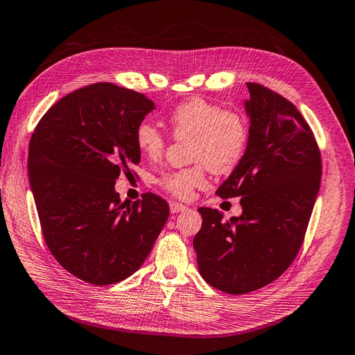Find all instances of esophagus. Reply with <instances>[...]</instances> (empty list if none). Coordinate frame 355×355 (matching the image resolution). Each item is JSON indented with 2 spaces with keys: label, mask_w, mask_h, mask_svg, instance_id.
<instances>
[{
  "label": "esophagus",
  "mask_w": 355,
  "mask_h": 355,
  "mask_svg": "<svg viewBox=\"0 0 355 355\" xmlns=\"http://www.w3.org/2000/svg\"><path fill=\"white\" fill-rule=\"evenodd\" d=\"M187 207L184 206V204H180V202H170V211L173 213V214H176V213H180V211H184Z\"/></svg>",
  "instance_id": "esophagus-1"
}]
</instances>
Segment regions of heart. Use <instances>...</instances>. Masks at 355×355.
Masks as SVG:
<instances>
[{"instance_id": "1", "label": "heart", "mask_w": 355, "mask_h": 355, "mask_svg": "<svg viewBox=\"0 0 355 355\" xmlns=\"http://www.w3.org/2000/svg\"><path fill=\"white\" fill-rule=\"evenodd\" d=\"M173 135L180 139L192 137L191 159L196 166L167 170L158 184L171 196L189 198L196 188L207 184L206 171H230L239 163L247 145V124L234 111H223L219 105L202 98L179 103L168 115ZM136 145L145 157L155 159L164 153L166 137L151 123H141L135 133Z\"/></svg>"}]
</instances>
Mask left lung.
<instances>
[{
	"label": "left lung",
	"mask_w": 355,
	"mask_h": 355,
	"mask_svg": "<svg viewBox=\"0 0 355 355\" xmlns=\"http://www.w3.org/2000/svg\"><path fill=\"white\" fill-rule=\"evenodd\" d=\"M247 89L245 151L216 191L241 197L243 213L223 220L220 211L201 207L194 237L200 275L230 295L270 284L292 265L321 180L320 151L304 116L263 85L247 83Z\"/></svg>",
	"instance_id": "obj_1"
}]
</instances>
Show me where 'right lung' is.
<instances>
[{
  "mask_svg": "<svg viewBox=\"0 0 355 355\" xmlns=\"http://www.w3.org/2000/svg\"><path fill=\"white\" fill-rule=\"evenodd\" d=\"M155 103L98 83L75 90L41 118L29 142L28 171L46 244L83 282L108 286L142 266L168 219L155 194L121 202L115 180L141 151L135 133Z\"/></svg>",
  "mask_w": 355,
  "mask_h": 355,
  "instance_id": "right-lung-1",
  "label": "right lung"
}]
</instances>
